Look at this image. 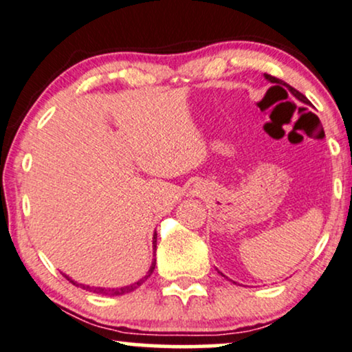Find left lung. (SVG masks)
Instances as JSON below:
<instances>
[{"label":"left lung","mask_w":352,"mask_h":352,"mask_svg":"<svg viewBox=\"0 0 352 352\" xmlns=\"http://www.w3.org/2000/svg\"><path fill=\"white\" fill-rule=\"evenodd\" d=\"M266 79H270V81H271V82H282V81H280V79H277V78H274V76H271V75H266ZM284 84H285V82H284ZM285 86L290 89V92H292V94H294V96H295L296 98H298V100H301V102H305V103H309V102H308V98H306V97H305V96H303V94H301V92H298V91H296V89H295V87H292V86H289V84H285Z\"/></svg>","instance_id":"1"}]
</instances>
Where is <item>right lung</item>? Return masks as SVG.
I'll use <instances>...</instances> for the list:
<instances>
[{
  "instance_id": "add662e5",
  "label": "right lung",
  "mask_w": 352,
  "mask_h": 352,
  "mask_svg": "<svg viewBox=\"0 0 352 352\" xmlns=\"http://www.w3.org/2000/svg\"><path fill=\"white\" fill-rule=\"evenodd\" d=\"M156 232H155V249H156ZM155 266H156V261H153V265H151V268H150V271H148V274L143 277V279H140L138 282H135V284H132V285H127V287H121V289H102V287H89V285H82V284H78V282H75V280H72L70 277L68 276H65L68 280L72 282L73 285H76V287H82L84 290H89V292H94V294H102V295H124V294H129V292H132V290H135L137 287H140L143 282H145L148 277L151 276V273H153V270H155Z\"/></svg>"
}]
</instances>
